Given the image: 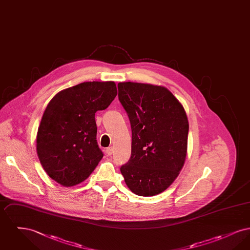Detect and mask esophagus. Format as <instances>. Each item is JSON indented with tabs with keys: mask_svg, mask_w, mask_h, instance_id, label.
<instances>
[{
	"mask_svg": "<svg viewBox=\"0 0 250 250\" xmlns=\"http://www.w3.org/2000/svg\"><path fill=\"white\" fill-rule=\"evenodd\" d=\"M106 154L107 155H111L113 154V148L112 147H108L106 149Z\"/></svg>",
	"mask_w": 250,
	"mask_h": 250,
	"instance_id": "34e87169",
	"label": "esophagus"
}]
</instances>
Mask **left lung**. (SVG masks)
<instances>
[{"instance_id": "1", "label": "left lung", "mask_w": 250, "mask_h": 250, "mask_svg": "<svg viewBox=\"0 0 250 250\" xmlns=\"http://www.w3.org/2000/svg\"><path fill=\"white\" fill-rule=\"evenodd\" d=\"M118 90L132 130L130 159L121 173L136 195L160 194L185 164L189 128L186 110L163 86L128 82L118 83Z\"/></svg>"}]
</instances>
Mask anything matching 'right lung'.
Instances as JSON below:
<instances>
[{
  "mask_svg": "<svg viewBox=\"0 0 250 250\" xmlns=\"http://www.w3.org/2000/svg\"><path fill=\"white\" fill-rule=\"evenodd\" d=\"M117 95L114 82H88L64 89L46 107L36 135V151L48 176L69 188L95 170L103 153L96 142L95 115Z\"/></svg>",
  "mask_w": 250,
  "mask_h": 250,
  "instance_id": "add662e5",
  "label": "right lung"
}]
</instances>
